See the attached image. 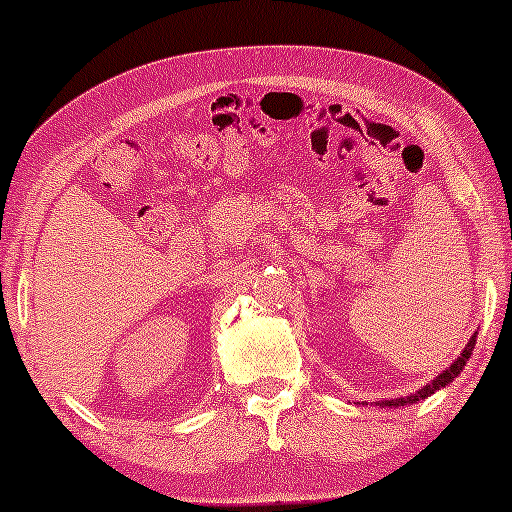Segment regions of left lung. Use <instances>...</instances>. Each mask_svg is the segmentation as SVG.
I'll use <instances>...</instances> for the list:
<instances>
[{
	"label": "left lung",
	"mask_w": 512,
	"mask_h": 512,
	"mask_svg": "<svg viewBox=\"0 0 512 512\" xmlns=\"http://www.w3.org/2000/svg\"><path fill=\"white\" fill-rule=\"evenodd\" d=\"M476 337H478V332L473 334L471 339H468V344L466 347H463V352H461V356H458L456 361H453L451 366H448V369H443L441 374L436 376V379H431L428 381L426 386H421V389L416 391V394H409V396H401V399H391V401H381L379 406H409V404H416V401H423V399H428V396L431 394H436L438 389H446L448 384H451L453 379H456L458 374H461L463 369H466V361L471 359V354H473V347H476Z\"/></svg>",
	"instance_id": "1"
}]
</instances>
